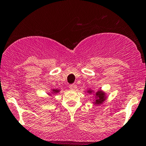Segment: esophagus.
<instances>
[{
    "instance_id": "1",
    "label": "esophagus",
    "mask_w": 146,
    "mask_h": 146,
    "mask_svg": "<svg viewBox=\"0 0 146 146\" xmlns=\"http://www.w3.org/2000/svg\"><path fill=\"white\" fill-rule=\"evenodd\" d=\"M69 88L71 90H73V91H74V90H76L77 89V85H75V84H72V85H69Z\"/></svg>"
}]
</instances>
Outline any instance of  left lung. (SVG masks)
Masks as SVG:
<instances>
[{
	"mask_svg": "<svg viewBox=\"0 0 146 146\" xmlns=\"http://www.w3.org/2000/svg\"><path fill=\"white\" fill-rule=\"evenodd\" d=\"M87 92L91 94L92 92V90H88ZM96 99L95 100V102H94L95 104H102V103L106 100V98L105 96V93L103 92L102 91H98L96 93Z\"/></svg>",
	"mask_w": 146,
	"mask_h": 146,
	"instance_id": "obj_1",
	"label": "left lung"
}]
</instances>
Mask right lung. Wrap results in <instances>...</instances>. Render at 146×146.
<instances>
[{
	"label": "right lung",
	"instance_id": "right-lung-1",
	"mask_svg": "<svg viewBox=\"0 0 146 146\" xmlns=\"http://www.w3.org/2000/svg\"><path fill=\"white\" fill-rule=\"evenodd\" d=\"M52 92H53L54 94H56V93L59 92V90H52Z\"/></svg>",
	"mask_w": 146,
	"mask_h": 146
}]
</instances>
